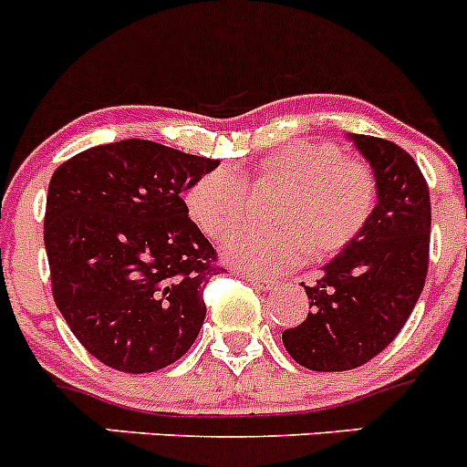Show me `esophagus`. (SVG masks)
<instances>
[{
    "label": "esophagus",
    "mask_w": 467,
    "mask_h": 467,
    "mask_svg": "<svg viewBox=\"0 0 467 467\" xmlns=\"http://www.w3.org/2000/svg\"><path fill=\"white\" fill-rule=\"evenodd\" d=\"M241 277L245 279V282H250V284H254L256 288H264V291H270V288L275 286V282L273 279H268V277H261V275H252V273H241Z\"/></svg>",
    "instance_id": "1"
}]
</instances>
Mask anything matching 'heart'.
<instances>
[{"label":"heart","instance_id":"heart-1","mask_svg":"<svg viewBox=\"0 0 467 467\" xmlns=\"http://www.w3.org/2000/svg\"><path fill=\"white\" fill-rule=\"evenodd\" d=\"M277 190L268 211L275 229L238 231L222 252L229 264L256 275H277L305 256L327 259L359 236L376 208L369 167L344 160L332 141H293L236 176L226 167L199 176L183 194L190 220L208 238H224L245 220V189Z\"/></svg>","mask_w":467,"mask_h":467}]
</instances>
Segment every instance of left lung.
Listing matches in <instances>:
<instances>
[{"instance_id":"obj_1","label":"left lung","mask_w":467,"mask_h":467,"mask_svg":"<svg viewBox=\"0 0 467 467\" xmlns=\"http://www.w3.org/2000/svg\"><path fill=\"white\" fill-rule=\"evenodd\" d=\"M376 181L374 213L364 231L305 286L303 323L282 341L312 371L362 367L394 337L415 309L429 268L431 202L415 160L394 141L346 132Z\"/></svg>"}]
</instances>
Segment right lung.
Listing matches in <instances>:
<instances>
[{
    "label": "right lung",
    "mask_w": 467,
    "mask_h": 467,
    "mask_svg": "<svg viewBox=\"0 0 467 467\" xmlns=\"http://www.w3.org/2000/svg\"><path fill=\"white\" fill-rule=\"evenodd\" d=\"M217 164L123 140L82 150L52 174V296L79 344L112 369H164L197 339L206 318L202 291L222 268L183 194Z\"/></svg>",
    "instance_id": "right-lung-1"
}]
</instances>
